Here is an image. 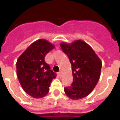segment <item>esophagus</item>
<instances>
[{"instance_id": "esophagus-1", "label": "esophagus", "mask_w": 120, "mask_h": 120, "mask_svg": "<svg viewBox=\"0 0 120 120\" xmlns=\"http://www.w3.org/2000/svg\"><path fill=\"white\" fill-rule=\"evenodd\" d=\"M58 76H59V77H62V73H61V71H60V72H58Z\"/></svg>"}]
</instances>
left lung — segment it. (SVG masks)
<instances>
[{
  "instance_id": "obj_1",
  "label": "left lung",
  "mask_w": 120,
  "mask_h": 120,
  "mask_svg": "<svg viewBox=\"0 0 120 120\" xmlns=\"http://www.w3.org/2000/svg\"><path fill=\"white\" fill-rule=\"evenodd\" d=\"M60 47L69 58L73 75L72 84L64 88L65 93L74 100L87 97L100 79L101 61L93 49L82 40L71 43L63 42Z\"/></svg>"
}]
</instances>
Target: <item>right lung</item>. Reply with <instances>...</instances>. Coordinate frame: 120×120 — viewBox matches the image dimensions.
<instances>
[{"label": "right lung", "mask_w": 120, "mask_h": 120, "mask_svg": "<svg viewBox=\"0 0 120 120\" xmlns=\"http://www.w3.org/2000/svg\"><path fill=\"white\" fill-rule=\"evenodd\" d=\"M52 43L45 39L32 43L19 57L17 74L23 90L31 97L40 98L49 91L56 75L45 61V55L54 49Z\"/></svg>", "instance_id": "1"}]
</instances>
